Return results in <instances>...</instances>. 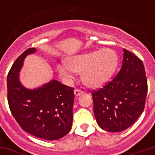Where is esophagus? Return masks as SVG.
I'll list each match as a JSON object with an SVG mask.
<instances>
[{"instance_id":"1","label":"esophagus","mask_w":155,"mask_h":155,"mask_svg":"<svg viewBox=\"0 0 155 155\" xmlns=\"http://www.w3.org/2000/svg\"><path fill=\"white\" fill-rule=\"evenodd\" d=\"M74 94L77 97V96H80L81 94H83V91H81V90H78V89H75L74 91Z\"/></svg>"}]
</instances>
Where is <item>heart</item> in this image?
Listing matches in <instances>:
<instances>
[{"instance_id": "obj_1", "label": "heart", "mask_w": 155, "mask_h": 155, "mask_svg": "<svg viewBox=\"0 0 155 155\" xmlns=\"http://www.w3.org/2000/svg\"><path fill=\"white\" fill-rule=\"evenodd\" d=\"M118 62L119 58L115 51L104 48L71 56L66 61V65H62L59 70L65 75H69L72 71L81 74L84 85L94 89L110 81Z\"/></svg>"}]
</instances>
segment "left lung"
<instances>
[{
	"mask_svg": "<svg viewBox=\"0 0 155 155\" xmlns=\"http://www.w3.org/2000/svg\"><path fill=\"white\" fill-rule=\"evenodd\" d=\"M147 91L143 62L124 49L120 72L106 85L92 93L99 126L108 132H120L131 126L143 111Z\"/></svg>",
	"mask_w": 155,
	"mask_h": 155,
	"instance_id": "1",
	"label": "left lung"
}]
</instances>
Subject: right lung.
Returning a JSON list of instances; mask_svg holds the SVG:
<instances>
[{
  "label": "right lung",
  "mask_w": 155,
  "mask_h": 155,
  "mask_svg": "<svg viewBox=\"0 0 155 155\" xmlns=\"http://www.w3.org/2000/svg\"><path fill=\"white\" fill-rule=\"evenodd\" d=\"M36 52L30 48L19 56L7 75V100L11 112L25 132L47 140L66 135L72 127L74 89L52 80L35 89L20 81L25 58Z\"/></svg>",
  "instance_id": "right-lung-1"
}]
</instances>
